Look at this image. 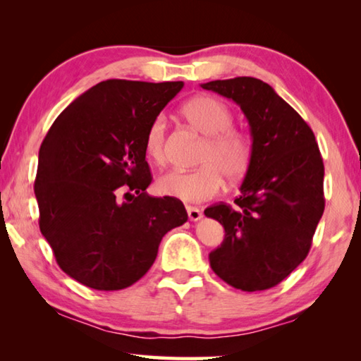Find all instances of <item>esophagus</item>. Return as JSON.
<instances>
[{"label": "esophagus", "instance_id": "34e87169", "mask_svg": "<svg viewBox=\"0 0 361 361\" xmlns=\"http://www.w3.org/2000/svg\"><path fill=\"white\" fill-rule=\"evenodd\" d=\"M188 218L191 219V221H199V219L202 218V212L195 209V207H188Z\"/></svg>", "mask_w": 361, "mask_h": 361}]
</instances>
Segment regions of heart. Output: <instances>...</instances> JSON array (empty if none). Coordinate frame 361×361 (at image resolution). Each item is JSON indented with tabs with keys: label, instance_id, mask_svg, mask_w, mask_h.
I'll return each mask as SVG.
<instances>
[{
	"label": "heart",
	"instance_id": "1",
	"mask_svg": "<svg viewBox=\"0 0 361 361\" xmlns=\"http://www.w3.org/2000/svg\"><path fill=\"white\" fill-rule=\"evenodd\" d=\"M185 119L195 130L202 133L205 142L200 148L199 169L191 172L172 170L159 176L157 191L189 204L207 202L216 197L224 185L240 181L253 162V143L245 132L234 129L229 108L215 97L197 95L185 103L181 109ZM166 118L156 116L145 137V151L149 159L164 161Z\"/></svg>",
	"mask_w": 361,
	"mask_h": 361
}]
</instances>
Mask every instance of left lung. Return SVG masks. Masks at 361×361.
<instances>
[{"label":"left lung","mask_w":361,"mask_h":361,"mask_svg":"<svg viewBox=\"0 0 361 361\" xmlns=\"http://www.w3.org/2000/svg\"><path fill=\"white\" fill-rule=\"evenodd\" d=\"M200 85L240 106L253 140V162L235 205L221 202L204 212L226 232L209 255L210 266L237 290L272 288L305 259L325 210L319 145L301 116L261 79Z\"/></svg>","instance_id":"left-lung-1"}]
</instances>
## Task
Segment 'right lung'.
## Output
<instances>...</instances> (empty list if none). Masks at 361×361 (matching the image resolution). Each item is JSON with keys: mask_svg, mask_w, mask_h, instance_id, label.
<instances>
[{"mask_svg": "<svg viewBox=\"0 0 361 361\" xmlns=\"http://www.w3.org/2000/svg\"><path fill=\"white\" fill-rule=\"evenodd\" d=\"M181 89V81L108 79L73 100L49 129L35 180L39 229L76 282L127 288L149 271L162 237L188 221L181 200L146 192V132ZM122 192L127 203L118 200Z\"/></svg>", "mask_w": 361, "mask_h": 361, "instance_id": "1", "label": "right lung"}]
</instances>
